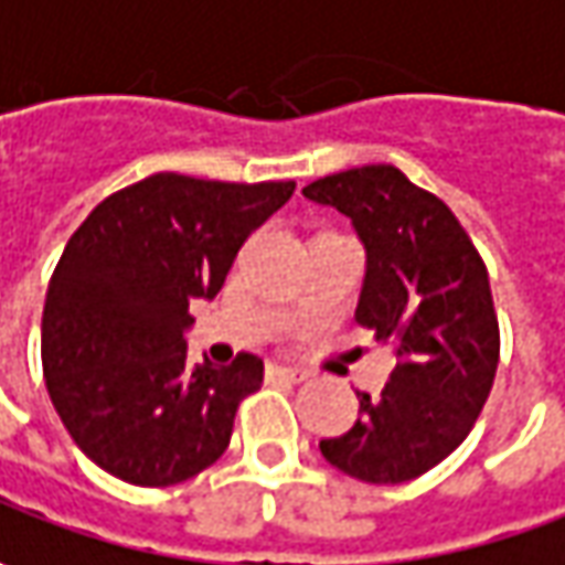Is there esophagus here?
<instances>
[{"label":"esophagus","mask_w":565,"mask_h":565,"mask_svg":"<svg viewBox=\"0 0 565 565\" xmlns=\"http://www.w3.org/2000/svg\"><path fill=\"white\" fill-rule=\"evenodd\" d=\"M268 376H275V380H287V382H300L307 380V373L303 370H294V366H268Z\"/></svg>","instance_id":"34e87169"}]
</instances>
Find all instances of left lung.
Segmentation results:
<instances>
[{
	"instance_id": "obj_1",
	"label": "left lung",
	"mask_w": 565,
	"mask_h": 565,
	"mask_svg": "<svg viewBox=\"0 0 565 565\" xmlns=\"http://www.w3.org/2000/svg\"><path fill=\"white\" fill-rule=\"evenodd\" d=\"M303 195L351 217L366 253L354 319L398 354L380 398L356 392V424L319 449L366 483L420 478L461 446L493 388L500 326L487 265L449 205L392 163L331 173Z\"/></svg>"
}]
</instances>
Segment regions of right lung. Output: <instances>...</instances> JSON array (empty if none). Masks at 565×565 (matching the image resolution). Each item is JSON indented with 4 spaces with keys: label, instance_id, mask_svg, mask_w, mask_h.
Segmentation results:
<instances>
[{
    "label": "right lung",
    "instance_id": "add662e5",
    "mask_svg": "<svg viewBox=\"0 0 565 565\" xmlns=\"http://www.w3.org/2000/svg\"><path fill=\"white\" fill-rule=\"evenodd\" d=\"M297 183L154 173L68 236L43 303V376L78 449L113 478L170 487L214 465L262 360L189 363V303L214 300L243 239Z\"/></svg>",
    "mask_w": 565,
    "mask_h": 565
}]
</instances>
